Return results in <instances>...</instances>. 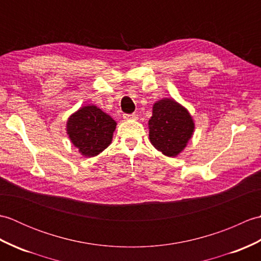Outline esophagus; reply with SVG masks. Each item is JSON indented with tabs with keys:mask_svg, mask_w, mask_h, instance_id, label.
Returning a JSON list of instances; mask_svg holds the SVG:
<instances>
[{
	"mask_svg": "<svg viewBox=\"0 0 261 261\" xmlns=\"http://www.w3.org/2000/svg\"><path fill=\"white\" fill-rule=\"evenodd\" d=\"M123 119L124 120H137L138 119V115L132 113V114H123Z\"/></svg>",
	"mask_w": 261,
	"mask_h": 261,
	"instance_id": "1",
	"label": "esophagus"
}]
</instances>
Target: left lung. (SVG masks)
Returning a JSON list of instances; mask_svg holds the SVG:
<instances>
[{
  "label": "left lung",
  "instance_id": "left-lung-1",
  "mask_svg": "<svg viewBox=\"0 0 261 261\" xmlns=\"http://www.w3.org/2000/svg\"><path fill=\"white\" fill-rule=\"evenodd\" d=\"M148 124L151 145L167 157H176L184 150L195 127L188 111L173 98L153 104Z\"/></svg>",
  "mask_w": 261,
  "mask_h": 261
}]
</instances>
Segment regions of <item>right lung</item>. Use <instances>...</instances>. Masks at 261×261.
Masks as SVG:
<instances>
[{
    "mask_svg": "<svg viewBox=\"0 0 261 261\" xmlns=\"http://www.w3.org/2000/svg\"><path fill=\"white\" fill-rule=\"evenodd\" d=\"M116 122L95 105H86L71 114L66 129L71 143L84 157H94L112 142Z\"/></svg>",
    "mask_w": 261,
    "mask_h": 261,
    "instance_id": "1",
    "label": "right lung"
}]
</instances>
